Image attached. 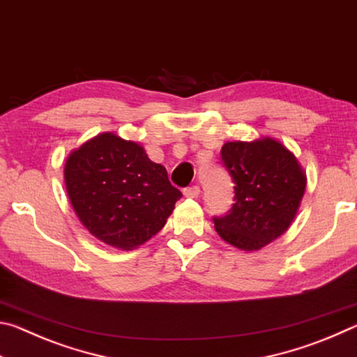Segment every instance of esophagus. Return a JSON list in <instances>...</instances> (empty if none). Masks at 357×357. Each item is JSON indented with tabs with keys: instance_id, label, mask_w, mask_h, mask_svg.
<instances>
[{
	"instance_id": "1",
	"label": "esophagus",
	"mask_w": 357,
	"mask_h": 357,
	"mask_svg": "<svg viewBox=\"0 0 357 357\" xmlns=\"http://www.w3.org/2000/svg\"><path fill=\"white\" fill-rule=\"evenodd\" d=\"M200 187L198 185H190V187H185L184 189V195L187 198H197L198 195H200Z\"/></svg>"
}]
</instances>
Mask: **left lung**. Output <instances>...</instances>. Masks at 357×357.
<instances>
[{"mask_svg": "<svg viewBox=\"0 0 357 357\" xmlns=\"http://www.w3.org/2000/svg\"><path fill=\"white\" fill-rule=\"evenodd\" d=\"M220 164L233 181V204L213 217L219 236L238 249L258 250L287 231L305 190L296 157L273 138L228 142Z\"/></svg>", "mask_w": 357, "mask_h": 357, "instance_id": "left-lung-1", "label": "left lung"}]
</instances>
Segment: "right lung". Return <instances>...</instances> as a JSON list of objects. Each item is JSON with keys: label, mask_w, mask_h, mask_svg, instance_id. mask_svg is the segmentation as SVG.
Listing matches in <instances>:
<instances>
[{"label": "right lung", "mask_w": 357, "mask_h": 357, "mask_svg": "<svg viewBox=\"0 0 357 357\" xmlns=\"http://www.w3.org/2000/svg\"><path fill=\"white\" fill-rule=\"evenodd\" d=\"M64 178L72 206L89 233L124 250L160 231L183 197L165 167L154 164L140 144L110 132L74 151Z\"/></svg>", "instance_id": "right-lung-1"}]
</instances>
